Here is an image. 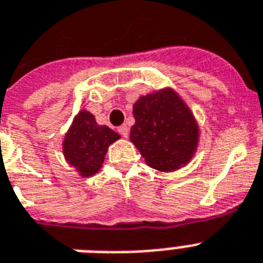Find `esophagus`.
Returning a JSON list of instances; mask_svg holds the SVG:
<instances>
[{
    "label": "esophagus",
    "instance_id": "obj_1",
    "mask_svg": "<svg viewBox=\"0 0 263 263\" xmlns=\"http://www.w3.org/2000/svg\"><path fill=\"white\" fill-rule=\"evenodd\" d=\"M119 134H120L123 138H128V135H129V128L125 124L120 125V127H119Z\"/></svg>",
    "mask_w": 263,
    "mask_h": 263
}]
</instances>
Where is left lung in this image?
Wrapping results in <instances>:
<instances>
[{
    "instance_id": "8db88e82",
    "label": "left lung",
    "mask_w": 263,
    "mask_h": 263,
    "mask_svg": "<svg viewBox=\"0 0 263 263\" xmlns=\"http://www.w3.org/2000/svg\"><path fill=\"white\" fill-rule=\"evenodd\" d=\"M132 114L135 124L129 138L151 168L173 173L193 159L199 127L189 105L173 88L140 96Z\"/></svg>"
}]
</instances>
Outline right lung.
Masks as SVG:
<instances>
[{"label": "right lung", "mask_w": 263, "mask_h": 263, "mask_svg": "<svg viewBox=\"0 0 263 263\" xmlns=\"http://www.w3.org/2000/svg\"><path fill=\"white\" fill-rule=\"evenodd\" d=\"M120 139L107 125H100L87 109L74 116L63 140V154L70 167L83 178L99 173L104 163L108 147Z\"/></svg>", "instance_id": "right-lung-1"}]
</instances>
